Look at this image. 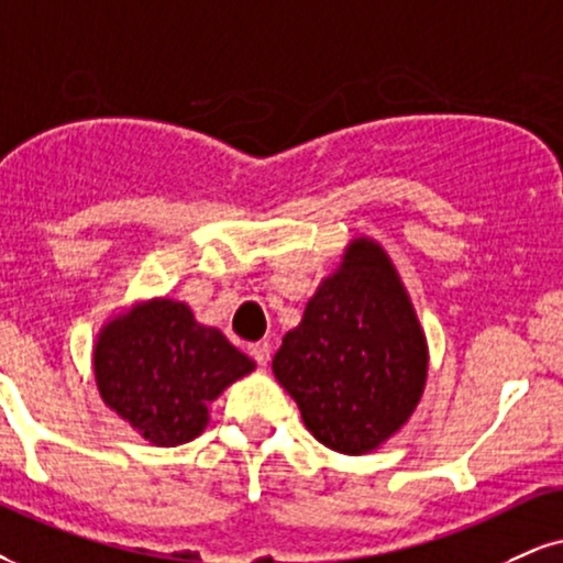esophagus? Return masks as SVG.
<instances>
[{"label": "esophagus", "instance_id": "34e87169", "mask_svg": "<svg viewBox=\"0 0 563 563\" xmlns=\"http://www.w3.org/2000/svg\"><path fill=\"white\" fill-rule=\"evenodd\" d=\"M250 355L258 365H268L271 360V344L268 342H258V344H250Z\"/></svg>", "mask_w": 563, "mask_h": 563}]
</instances>
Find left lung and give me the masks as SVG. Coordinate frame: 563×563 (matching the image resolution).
I'll return each instance as SVG.
<instances>
[{
  "instance_id": "left-lung-1",
  "label": "left lung",
  "mask_w": 563,
  "mask_h": 563,
  "mask_svg": "<svg viewBox=\"0 0 563 563\" xmlns=\"http://www.w3.org/2000/svg\"><path fill=\"white\" fill-rule=\"evenodd\" d=\"M428 339L391 255L357 234L274 355V376L316 441L346 456L384 446L428 384Z\"/></svg>"
}]
</instances>
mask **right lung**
Wrapping results in <instances>:
<instances>
[{
    "instance_id": "obj_1",
    "label": "right lung",
    "mask_w": 563,
    "mask_h": 563,
    "mask_svg": "<svg viewBox=\"0 0 563 563\" xmlns=\"http://www.w3.org/2000/svg\"><path fill=\"white\" fill-rule=\"evenodd\" d=\"M90 363L103 405L154 446H179L203 433L211 401L255 371L253 360L175 297H151L109 316Z\"/></svg>"
}]
</instances>
